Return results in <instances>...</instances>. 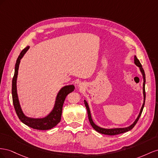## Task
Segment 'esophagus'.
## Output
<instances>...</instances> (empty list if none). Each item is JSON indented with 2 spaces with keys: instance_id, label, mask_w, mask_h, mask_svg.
I'll return each mask as SVG.
<instances>
[{
  "instance_id": "esophagus-1",
  "label": "esophagus",
  "mask_w": 158,
  "mask_h": 158,
  "mask_svg": "<svg viewBox=\"0 0 158 158\" xmlns=\"http://www.w3.org/2000/svg\"><path fill=\"white\" fill-rule=\"evenodd\" d=\"M79 87H81V84H79Z\"/></svg>"
}]
</instances>
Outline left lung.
I'll list each match as a JSON object with an SVG mask.
<instances>
[{
    "label": "left lung",
    "instance_id": "1",
    "mask_svg": "<svg viewBox=\"0 0 158 158\" xmlns=\"http://www.w3.org/2000/svg\"><path fill=\"white\" fill-rule=\"evenodd\" d=\"M134 64L136 66H138L139 67V71L141 72L142 75V78H143V104L142 106L141 107V109L139 110V114L137 116L136 119L134 120V123L131 124L130 125L129 127H124V128H102L101 127H99V126L97 125L95 123H94V121L92 118V116H91V110H90V108L89 106V105L87 102L84 100V103H85V107H86L87 110V113H88V117H89V120L90 123H91V125L92 126V127L96 130L97 132L102 134H106V135H110V136H112V135H116V134H122V133H124V132H127L129 130H132L134 127V126L136 125V124L137 123L138 120H139V117H140L141 114H142V112L143 110V109L144 107V105H145V100H146V92H145V84H146V76H145V73H144V71L142 68V66L140 64V62L138 60V58L136 57V56H134Z\"/></svg>",
    "mask_w": 158,
    "mask_h": 158
}]
</instances>
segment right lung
Returning <instances> with one entry per match:
<instances>
[{"mask_svg":"<svg viewBox=\"0 0 158 158\" xmlns=\"http://www.w3.org/2000/svg\"><path fill=\"white\" fill-rule=\"evenodd\" d=\"M30 46H27L21 52L16 62L15 75L14 77L12 79V95L13 105H14L16 114L22 123H23L24 124L34 129L40 130H49L55 127L60 122L61 118L62 108L63 105H64L65 99L67 94L74 91L75 86L73 85H68L60 89L56 95L55 102H54V105L52 110L46 116L42 117V118H33V117L27 116L22 109L19 95H18L17 77L18 73H19L20 60L24 57V54L28 50Z\"/></svg>","mask_w":158,"mask_h":158,"instance_id":"obj_1","label":"right lung"}]
</instances>
